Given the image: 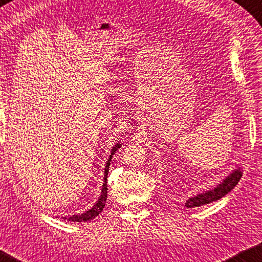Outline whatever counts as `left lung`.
Segmentation results:
<instances>
[{
	"label": "left lung",
	"mask_w": 262,
	"mask_h": 262,
	"mask_svg": "<svg viewBox=\"0 0 262 262\" xmlns=\"http://www.w3.org/2000/svg\"><path fill=\"white\" fill-rule=\"evenodd\" d=\"M241 177H242V171H241V168L235 169V170L227 176L224 181L219 184L217 187L210 189L208 192H204L201 194H198L196 196L189 198L185 206L186 208H196L204 206V204L211 203L213 201H217V200L222 199L223 196L226 195L232 189L237 185L239 182Z\"/></svg>",
	"instance_id": "1"
}]
</instances>
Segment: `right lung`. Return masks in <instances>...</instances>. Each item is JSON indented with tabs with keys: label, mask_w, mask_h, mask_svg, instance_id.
<instances>
[{
	"label": "right lung",
	"mask_w": 262,
	"mask_h": 262,
	"mask_svg": "<svg viewBox=\"0 0 262 262\" xmlns=\"http://www.w3.org/2000/svg\"><path fill=\"white\" fill-rule=\"evenodd\" d=\"M121 144L119 143H117V144L112 147L111 150V155L109 160L106 162V166L104 169V178H103V186H102V192H101V196L97 200L96 203L93 206V208L90 209L89 211H86L81 214H75V216H71V217H63V219L69 220V222H89V220L94 219L96 216H99V213L102 212V210H103L104 206H105V201H106V196H107V172H109V166H110V161H111V158L112 156L115 155V152L118 151L120 148Z\"/></svg>",
	"instance_id": "add662e5"
}]
</instances>
